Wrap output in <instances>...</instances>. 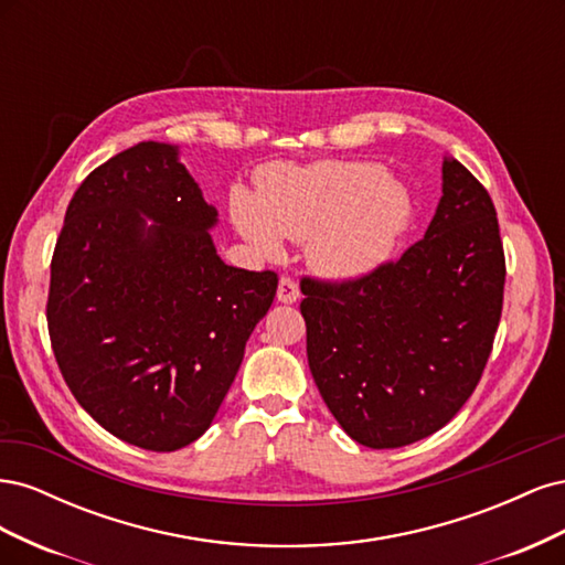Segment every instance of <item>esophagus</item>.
<instances>
[{"label":"esophagus","instance_id":"esophagus-1","mask_svg":"<svg viewBox=\"0 0 565 565\" xmlns=\"http://www.w3.org/2000/svg\"><path fill=\"white\" fill-rule=\"evenodd\" d=\"M299 297H301V292H299V285L292 280V278H280V282H278V301L280 303H295V301H299Z\"/></svg>","mask_w":565,"mask_h":565}]
</instances>
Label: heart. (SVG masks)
I'll return each instance as SVG.
<instances>
[{
	"instance_id": "1",
	"label": "heart",
	"mask_w": 565,
	"mask_h": 565,
	"mask_svg": "<svg viewBox=\"0 0 565 565\" xmlns=\"http://www.w3.org/2000/svg\"><path fill=\"white\" fill-rule=\"evenodd\" d=\"M413 204L386 169L365 160L270 167L256 198L235 193L231 218L245 241L276 256L306 241L309 264L324 278L355 280L380 268L409 226Z\"/></svg>"
}]
</instances>
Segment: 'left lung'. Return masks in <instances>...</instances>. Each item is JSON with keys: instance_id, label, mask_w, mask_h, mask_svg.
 Wrapping results in <instances>:
<instances>
[{"instance_id": "1", "label": "left lung", "mask_w": 565, "mask_h": 565, "mask_svg": "<svg viewBox=\"0 0 565 565\" xmlns=\"http://www.w3.org/2000/svg\"><path fill=\"white\" fill-rule=\"evenodd\" d=\"M504 276L488 191L443 158L436 214L398 262L347 282L303 278L309 367L341 429L384 450L446 426L488 363Z\"/></svg>"}]
</instances>
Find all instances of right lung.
<instances>
[{
    "label": "right lung",
    "instance_id": "add662e5",
    "mask_svg": "<svg viewBox=\"0 0 565 565\" xmlns=\"http://www.w3.org/2000/svg\"><path fill=\"white\" fill-rule=\"evenodd\" d=\"M218 214L179 160L143 141L82 181L51 259L49 337L65 384L113 436L172 452L198 440L278 289L221 262Z\"/></svg>",
    "mask_w": 565,
    "mask_h": 565
}]
</instances>
